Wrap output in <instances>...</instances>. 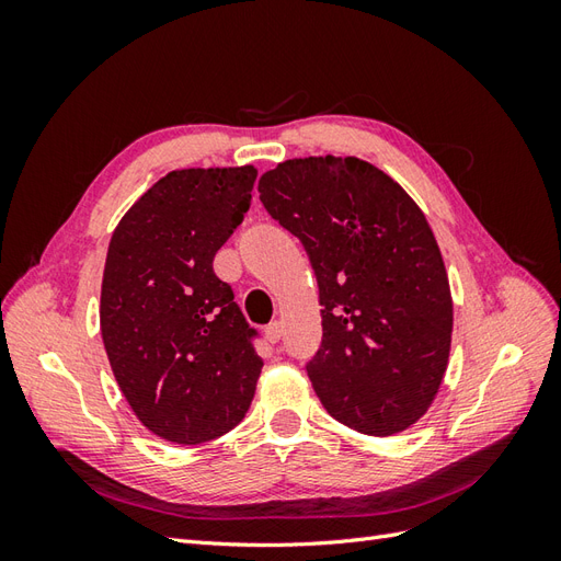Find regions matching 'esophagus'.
<instances>
[{
  "mask_svg": "<svg viewBox=\"0 0 561 561\" xmlns=\"http://www.w3.org/2000/svg\"><path fill=\"white\" fill-rule=\"evenodd\" d=\"M264 334H266V339H268L271 344H276L278 339L283 336V322H280V320H274V322H271V325H266Z\"/></svg>",
  "mask_w": 561,
  "mask_h": 561,
  "instance_id": "1",
  "label": "esophagus"
}]
</instances>
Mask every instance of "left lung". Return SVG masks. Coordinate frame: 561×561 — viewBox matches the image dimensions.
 Returning a JSON list of instances; mask_svg holds the SVG:
<instances>
[{
  "instance_id": "obj_1",
  "label": "left lung",
  "mask_w": 561,
  "mask_h": 561,
  "mask_svg": "<svg viewBox=\"0 0 561 561\" xmlns=\"http://www.w3.org/2000/svg\"><path fill=\"white\" fill-rule=\"evenodd\" d=\"M268 215L304 243L322 344L307 365L322 407L365 435H396L445 379L454 301L426 215L358 157L287 159L260 178Z\"/></svg>"
}]
</instances>
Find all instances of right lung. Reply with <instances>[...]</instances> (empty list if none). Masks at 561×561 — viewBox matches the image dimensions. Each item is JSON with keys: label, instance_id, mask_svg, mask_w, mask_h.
Wrapping results in <instances>:
<instances>
[{"label": "right lung", "instance_id": "add662e5", "mask_svg": "<svg viewBox=\"0 0 561 561\" xmlns=\"http://www.w3.org/2000/svg\"><path fill=\"white\" fill-rule=\"evenodd\" d=\"M254 178V165L173 171L112 233L100 332L130 410L168 443L201 445L229 433L257 388V332L213 271L250 208Z\"/></svg>", "mask_w": 561, "mask_h": 561}]
</instances>
